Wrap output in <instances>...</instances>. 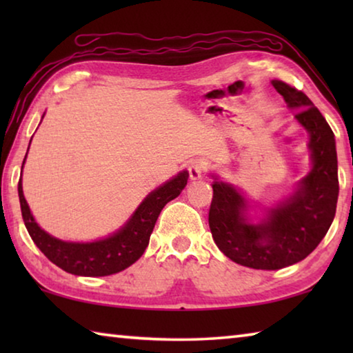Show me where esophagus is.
Here are the masks:
<instances>
[{
    "instance_id": "obj_1",
    "label": "esophagus",
    "mask_w": 353,
    "mask_h": 353,
    "mask_svg": "<svg viewBox=\"0 0 353 353\" xmlns=\"http://www.w3.org/2000/svg\"><path fill=\"white\" fill-rule=\"evenodd\" d=\"M207 171V162H204L202 159L198 160H193V162L190 163V168H188V174L191 181H196V179H201L202 174Z\"/></svg>"
}]
</instances>
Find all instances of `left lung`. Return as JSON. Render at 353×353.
Instances as JSON below:
<instances>
[{"instance_id": "obj_1", "label": "left lung", "mask_w": 353, "mask_h": 353, "mask_svg": "<svg viewBox=\"0 0 353 353\" xmlns=\"http://www.w3.org/2000/svg\"><path fill=\"white\" fill-rule=\"evenodd\" d=\"M272 85L288 107L301 109L296 118L310 134L313 170L261 224L248 223L243 196L224 182L212 183L208 212V225L221 252L238 265L270 271L294 265L318 248L332 225L339 193L336 146L325 118L302 90L277 79Z\"/></svg>"}]
</instances>
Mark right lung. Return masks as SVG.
I'll list each match as a JSON object with an SVG mask.
<instances>
[{"label":"right lung","mask_w":353,"mask_h":353,"mask_svg":"<svg viewBox=\"0 0 353 353\" xmlns=\"http://www.w3.org/2000/svg\"><path fill=\"white\" fill-rule=\"evenodd\" d=\"M26 159V157H25ZM25 163V160H23ZM23 170V166H21ZM188 181V172L183 171L162 187L154 190L137 208L129 223L105 240L94 243H67L48 235L35 223L28 202L23 196L21 179L19 181V198L21 216L32 241L61 270L74 276L103 277L126 270L140 259L149 244L155 221L162 208L177 198Z\"/></svg>","instance_id":"right-lung-1"}]
</instances>
